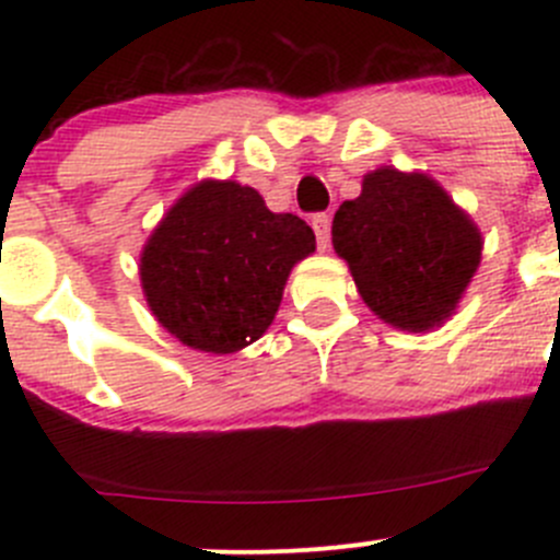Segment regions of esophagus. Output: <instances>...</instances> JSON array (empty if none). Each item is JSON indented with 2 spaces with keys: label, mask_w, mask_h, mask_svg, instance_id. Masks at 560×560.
<instances>
[{
  "label": "esophagus",
  "mask_w": 560,
  "mask_h": 560,
  "mask_svg": "<svg viewBox=\"0 0 560 560\" xmlns=\"http://www.w3.org/2000/svg\"><path fill=\"white\" fill-rule=\"evenodd\" d=\"M312 228L316 233V244L325 252V248L330 246V217H327V213H316L312 219Z\"/></svg>",
  "instance_id": "1"
}]
</instances>
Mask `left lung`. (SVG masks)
Masks as SVG:
<instances>
[{
    "label": "left lung",
    "instance_id": "8db88e82",
    "mask_svg": "<svg viewBox=\"0 0 560 560\" xmlns=\"http://www.w3.org/2000/svg\"><path fill=\"white\" fill-rule=\"evenodd\" d=\"M332 248L382 322L409 332L455 314L482 259V233L428 173L376 167L338 206Z\"/></svg>",
    "mask_w": 560,
    "mask_h": 560
}]
</instances>
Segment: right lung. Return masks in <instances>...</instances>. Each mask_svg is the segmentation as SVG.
<instances>
[{"mask_svg": "<svg viewBox=\"0 0 560 560\" xmlns=\"http://www.w3.org/2000/svg\"><path fill=\"white\" fill-rule=\"evenodd\" d=\"M316 238L238 180L202 178L167 208L140 252L151 314L184 347L233 354L273 322L292 268Z\"/></svg>", "mask_w": 560, "mask_h": 560, "instance_id": "obj_1", "label": "right lung"}]
</instances>
